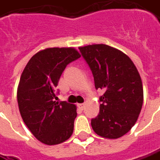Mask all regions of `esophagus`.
<instances>
[{"instance_id":"esophagus-1","label":"esophagus","mask_w":160,"mask_h":160,"mask_svg":"<svg viewBox=\"0 0 160 160\" xmlns=\"http://www.w3.org/2000/svg\"><path fill=\"white\" fill-rule=\"evenodd\" d=\"M78 107L80 108V110H83L84 107H85V104H84V103H79V104H78Z\"/></svg>"}]
</instances>
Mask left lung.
<instances>
[{"mask_svg": "<svg viewBox=\"0 0 160 160\" xmlns=\"http://www.w3.org/2000/svg\"><path fill=\"white\" fill-rule=\"evenodd\" d=\"M94 76L96 88L104 94L99 100L100 112L91 119L95 133L117 139L135 124L143 102L140 74L126 54L105 44L79 48Z\"/></svg>", "mask_w": 160, "mask_h": 160, "instance_id": "obj_1", "label": "left lung"}]
</instances>
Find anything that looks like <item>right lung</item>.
Returning <instances> with one entry per match:
<instances>
[{
    "mask_svg": "<svg viewBox=\"0 0 160 160\" xmlns=\"http://www.w3.org/2000/svg\"><path fill=\"white\" fill-rule=\"evenodd\" d=\"M80 58L73 48H45L32 57L21 74L17 94L20 114L32 134L44 144H59L72 135L76 105L54 99L63 70Z\"/></svg>",
    "mask_w": 160,
    "mask_h": 160,
    "instance_id": "1",
    "label": "right lung"
}]
</instances>
